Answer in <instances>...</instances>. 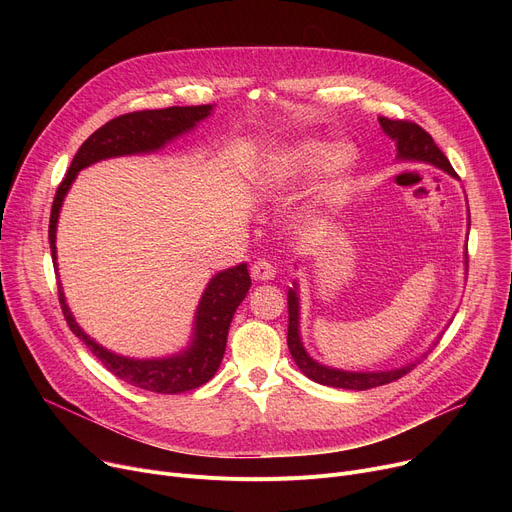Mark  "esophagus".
<instances>
[{"mask_svg":"<svg viewBox=\"0 0 512 512\" xmlns=\"http://www.w3.org/2000/svg\"><path fill=\"white\" fill-rule=\"evenodd\" d=\"M251 276L255 280H261V282H267V280H274L276 278V265L272 261L267 259H257L253 265H251Z\"/></svg>","mask_w":512,"mask_h":512,"instance_id":"1","label":"esophagus"}]
</instances>
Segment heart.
I'll return each instance as SVG.
<instances>
[{
    "instance_id": "heart-1",
    "label": "heart",
    "mask_w": 512,
    "mask_h": 512,
    "mask_svg": "<svg viewBox=\"0 0 512 512\" xmlns=\"http://www.w3.org/2000/svg\"><path fill=\"white\" fill-rule=\"evenodd\" d=\"M324 156L327 159L321 164V180L317 188L319 193L328 195L353 166L355 155L348 145H336L330 153L328 145L319 141H297L272 147L261 159L259 178L267 186L290 188L305 178Z\"/></svg>"
}]
</instances>
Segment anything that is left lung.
I'll list each match as a JSON object with an SVG mask.
<instances>
[{"instance_id":"8db88e82","label":"left lung","mask_w":512,"mask_h":512,"mask_svg":"<svg viewBox=\"0 0 512 512\" xmlns=\"http://www.w3.org/2000/svg\"><path fill=\"white\" fill-rule=\"evenodd\" d=\"M380 126L396 143V159L423 161V164H432V166L444 170L452 178H459L452 170L446 155L442 153V149L434 143L432 134H427L419 124L409 122V120L380 118ZM299 311H301L299 292H297V284H294V288H288V351H290L294 363L299 365V369L307 375L309 380H313L317 384L332 386V388H344V390H369L375 386L396 382L402 378V375H407L415 367V363H407L398 369H388V371H344V369L321 365L309 357V353L305 351V346L301 342Z\"/></svg>"}]
</instances>
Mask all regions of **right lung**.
I'll list each match as a JSON object with an SVG mask.
<instances>
[{
	"label": "right lung",
	"instance_id": "right-lung-1",
	"mask_svg": "<svg viewBox=\"0 0 512 512\" xmlns=\"http://www.w3.org/2000/svg\"><path fill=\"white\" fill-rule=\"evenodd\" d=\"M211 110V105H174L166 107V110H143L124 114L97 128L91 137L80 145L51 205L49 247L56 270L58 218L64 197L70 191L76 174L107 157L153 153L166 143L174 141L176 137H180V134L193 130L201 120H205L211 114ZM249 288L251 276L247 270V263L228 267V270L215 274L209 280L199 301L191 344H188L182 353L172 357L130 359L107 351V348H103L91 336L80 330L66 305L62 284H58L62 313L68 321L70 330L87 344L89 351L103 363V367L107 371H112L116 378L128 382L130 386L157 394H180L186 390H195L213 378L224 359L232 315L242 303V299L247 297Z\"/></svg>",
	"mask_w": 512,
	"mask_h": 512
}]
</instances>
